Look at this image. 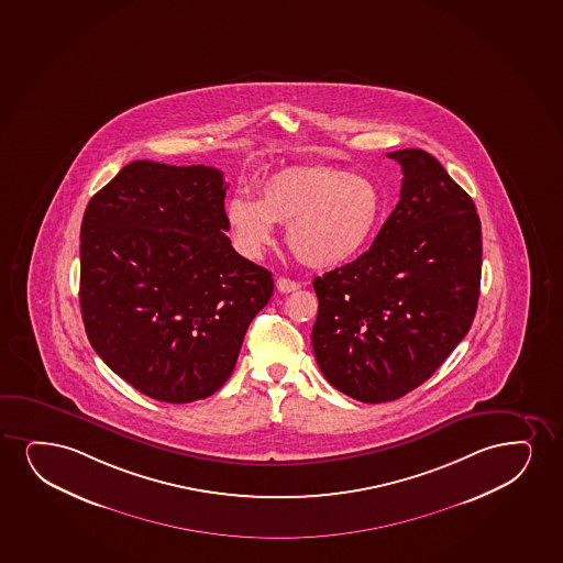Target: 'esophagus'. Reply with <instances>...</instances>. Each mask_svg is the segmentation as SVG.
Masks as SVG:
<instances>
[{"mask_svg": "<svg viewBox=\"0 0 563 563\" xmlns=\"http://www.w3.org/2000/svg\"><path fill=\"white\" fill-rule=\"evenodd\" d=\"M276 287H278L279 292H292L299 289L300 285L295 282V279L289 278H278L276 282Z\"/></svg>", "mask_w": 563, "mask_h": 563, "instance_id": "1", "label": "esophagus"}]
</instances>
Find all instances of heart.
Here are the masks:
<instances>
[{
  "mask_svg": "<svg viewBox=\"0 0 563 563\" xmlns=\"http://www.w3.org/2000/svg\"><path fill=\"white\" fill-rule=\"evenodd\" d=\"M380 219V194L371 178L335 167H295L258 185V200L234 196L227 222L240 253L258 258L276 238L312 268H335L360 255Z\"/></svg>",
  "mask_w": 563,
  "mask_h": 563,
  "instance_id": "b5f03b06",
  "label": "heart"
}]
</instances>
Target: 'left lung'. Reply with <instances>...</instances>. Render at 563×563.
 I'll list each match as a JSON object with an SVG mask.
<instances>
[{
  "label": "left lung",
  "mask_w": 563,
  "mask_h": 563,
  "mask_svg": "<svg viewBox=\"0 0 563 563\" xmlns=\"http://www.w3.org/2000/svg\"><path fill=\"white\" fill-rule=\"evenodd\" d=\"M404 180L369 251L313 279L312 349L323 377L363 404L406 396L448 360L476 316L482 224L443 165L419 148L388 154Z\"/></svg>",
  "instance_id": "obj_1"
}]
</instances>
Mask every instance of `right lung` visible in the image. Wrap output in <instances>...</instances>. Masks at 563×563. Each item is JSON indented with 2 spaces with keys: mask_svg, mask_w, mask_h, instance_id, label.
<instances>
[{
  "mask_svg": "<svg viewBox=\"0 0 563 563\" xmlns=\"http://www.w3.org/2000/svg\"><path fill=\"white\" fill-rule=\"evenodd\" d=\"M222 172L125 165L87 203L79 307L87 339L150 398L190 404L219 390L274 291L271 272L235 253Z\"/></svg>",
  "mask_w": 563,
  "mask_h": 563,
  "instance_id": "right-lung-1",
  "label": "right lung"
}]
</instances>
